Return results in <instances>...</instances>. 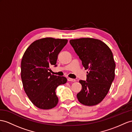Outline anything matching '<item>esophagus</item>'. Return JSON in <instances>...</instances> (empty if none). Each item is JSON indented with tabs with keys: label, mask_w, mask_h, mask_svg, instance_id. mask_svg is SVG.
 <instances>
[{
	"label": "esophagus",
	"mask_w": 132,
	"mask_h": 132,
	"mask_svg": "<svg viewBox=\"0 0 132 132\" xmlns=\"http://www.w3.org/2000/svg\"><path fill=\"white\" fill-rule=\"evenodd\" d=\"M67 80H68V81H72V82L76 81V80L75 79H71V78H68V79H67Z\"/></svg>",
	"instance_id": "34e87169"
}]
</instances>
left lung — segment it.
I'll return each instance as SVG.
<instances>
[{"mask_svg":"<svg viewBox=\"0 0 132 132\" xmlns=\"http://www.w3.org/2000/svg\"><path fill=\"white\" fill-rule=\"evenodd\" d=\"M70 43L84 68L89 70L86 81H79L82 89L77 94V99L85 105H95L106 96L114 79L116 63L113 53L105 43L97 39H71Z\"/></svg>","mask_w":132,"mask_h":132,"instance_id":"8db88e82","label":"left lung"}]
</instances>
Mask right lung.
Segmentation results:
<instances>
[{
	"label": "right lung",
	"instance_id": "right-lung-1",
	"mask_svg": "<svg viewBox=\"0 0 132 132\" xmlns=\"http://www.w3.org/2000/svg\"><path fill=\"white\" fill-rule=\"evenodd\" d=\"M68 40L50 37L36 40L23 56L21 79L24 92L32 103L41 109H50L59 102L57 87L67 79L51 74L50 67L56 66L57 56Z\"/></svg>",
	"mask_w": 132,
	"mask_h": 132
}]
</instances>
